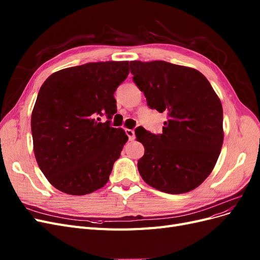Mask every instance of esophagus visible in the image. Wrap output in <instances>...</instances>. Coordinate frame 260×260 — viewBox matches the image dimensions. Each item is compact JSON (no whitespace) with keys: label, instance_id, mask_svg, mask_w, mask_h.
Returning <instances> with one entry per match:
<instances>
[{"label":"esophagus","instance_id":"obj_1","mask_svg":"<svg viewBox=\"0 0 260 260\" xmlns=\"http://www.w3.org/2000/svg\"><path fill=\"white\" fill-rule=\"evenodd\" d=\"M125 133H127V136L129 138L130 141H133L136 138V135H135V130L132 129H125Z\"/></svg>","mask_w":260,"mask_h":260}]
</instances>
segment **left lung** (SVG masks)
Returning <instances> with one entry per match:
<instances>
[{"label":"left lung","mask_w":260,"mask_h":260,"mask_svg":"<svg viewBox=\"0 0 260 260\" xmlns=\"http://www.w3.org/2000/svg\"><path fill=\"white\" fill-rule=\"evenodd\" d=\"M130 68L147 105L168 114L161 135L136 132L145 148L138 161L141 177L165 193L194 190L210 175L222 147L220 99L194 68L164 60H132Z\"/></svg>","instance_id":"obj_1"}]
</instances>
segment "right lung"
<instances>
[{
    "instance_id": "1",
    "label": "right lung",
    "mask_w": 260,
    "mask_h": 260,
    "mask_svg": "<svg viewBox=\"0 0 260 260\" xmlns=\"http://www.w3.org/2000/svg\"><path fill=\"white\" fill-rule=\"evenodd\" d=\"M129 74V61H98L52 74L31 114L34 152L49 182L69 195L103 187L128 136L99 122L116 112L114 93Z\"/></svg>"
}]
</instances>
